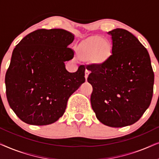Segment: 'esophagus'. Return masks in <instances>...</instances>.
<instances>
[{"label":"esophagus","mask_w":159,"mask_h":159,"mask_svg":"<svg viewBox=\"0 0 159 159\" xmlns=\"http://www.w3.org/2000/svg\"><path fill=\"white\" fill-rule=\"evenodd\" d=\"M90 71L88 70V69H86L85 71H84V77H85L86 80L88 79V77L89 75H90Z\"/></svg>","instance_id":"34e87169"}]
</instances>
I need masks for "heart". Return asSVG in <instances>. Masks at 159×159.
Wrapping results in <instances>:
<instances>
[{
	"mask_svg": "<svg viewBox=\"0 0 159 159\" xmlns=\"http://www.w3.org/2000/svg\"><path fill=\"white\" fill-rule=\"evenodd\" d=\"M112 48L108 40L101 37H93L80 45L77 55L84 61H91L94 64L106 61L111 55Z\"/></svg>",
	"mask_w": 159,
	"mask_h": 159,
	"instance_id": "heart-1",
	"label": "heart"
}]
</instances>
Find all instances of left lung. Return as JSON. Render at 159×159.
Instances as JSON below:
<instances>
[{"mask_svg": "<svg viewBox=\"0 0 159 159\" xmlns=\"http://www.w3.org/2000/svg\"><path fill=\"white\" fill-rule=\"evenodd\" d=\"M111 55L106 61L86 67L93 86L90 102L97 119L111 127L138 121L151 104L154 74L147 49L131 32H108Z\"/></svg>", "mask_w": 159, "mask_h": 159, "instance_id": "left-lung-1", "label": "left lung"}]
</instances>
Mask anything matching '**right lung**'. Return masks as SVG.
<instances>
[{"label":"right lung","mask_w":159,"mask_h":159,"mask_svg":"<svg viewBox=\"0 0 159 159\" xmlns=\"http://www.w3.org/2000/svg\"><path fill=\"white\" fill-rule=\"evenodd\" d=\"M75 35L62 29H40L28 34L14 49L5 77L10 107L24 122L47 125L63 116L69 98L85 81V68L69 72L68 48Z\"/></svg>","instance_id":"obj_1"}]
</instances>
